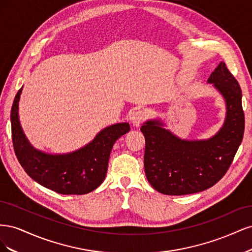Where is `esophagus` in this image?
Returning <instances> with one entry per match:
<instances>
[{"mask_svg":"<svg viewBox=\"0 0 252 252\" xmlns=\"http://www.w3.org/2000/svg\"><path fill=\"white\" fill-rule=\"evenodd\" d=\"M145 118H146V114H145L143 110H136L132 113L130 120L134 126H140L142 122L145 120Z\"/></svg>","mask_w":252,"mask_h":252,"instance_id":"esophagus-1","label":"esophagus"}]
</instances>
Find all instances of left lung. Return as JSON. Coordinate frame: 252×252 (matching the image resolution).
<instances>
[{
    "label": "left lung",
    "mask_w": 252,
    "mask_h": 252,
    "mask_svg": "<svg viewBox=\"0 0 252 252\" xmlns=\"http://www.w3.org/2000/svg\"><path fill=\"white\" fill-rule=\"evenodd\" d=\"M207 83L219 91L226 105L224 123L211 138L181 139L159 119L148 120L141 127L145 136V173L150 185L163 194L195 193L217 184L243 140L245 117L238 81L220 62Z\"/></svg>",
    "instance_id": "obj_1"
}]
</instances>
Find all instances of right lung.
Masks as SVG:
<instances>
[{
  "label": "right lung",
  "instance_id": "add662e5",
  "mask_svg": "<svg viewBox=\"0 0 252 252\" xmlns=\"http://www.w3.org/2000/svg\"><path fill=\"white\" fill-rule=\"evenodd\" d=\"M23 87L11 107L12 143L21 166L40 185L61 194H85L100 186L107 173L113 144L130 130L128 123H117L102 129L94 139L68 154H48L35 149L23 131L19 102Z\"/></svg>",
  "mask_w": 252,
  "mask_h": 252
}]
</instances>
